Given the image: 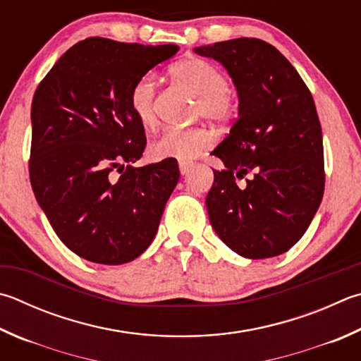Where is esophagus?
Listing matches in <instances>:
<instances>
[{"label": "esophagus", "mask_w": 361, "mask_h": 361, "mask_svg": "<svg viewBox=\"0 0 361 361\" xmlns=\"http://www.w3.org/2000/svg\"><path fill=\"white\" fill-rule=\"evenodd\" d=\"M192 167H194V164H191V162H180V172H181V175H186Z\"/></svg>", "instance_id": "34e87169"}]
</instances>
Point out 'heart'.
Wrapping results in <instances>:
<instances>
[{
	"label": "heart",
	"mask_w": 361,
	"mask_h": 361,
	"mask_svg": "<svg viewBox=\"0 0 361 361\" xmlns=\"http://www.w3.org/2000/svg\"><path fill=\"white\" fill-rule=\"evenodd\" d=\"M172 74L197 94L195 116H203L214 124H227L238 115V97L228 88L224 72L203 58H188L176 63ZM156 78L145 74L133 85L129 107L143 128L156 121ZM213 145V135L205 128L166 129L149 145V154L156 161L175 159L189 162Z\"/></svg>",
	"instance_id": "obj_1"
}]
</instances>
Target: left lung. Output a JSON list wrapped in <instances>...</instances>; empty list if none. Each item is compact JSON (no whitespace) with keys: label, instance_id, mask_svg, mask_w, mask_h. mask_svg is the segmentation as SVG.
Here are the masks:
<instances>
[{"label":"left lung","instance_id":"left-lung-1","mask_svg":"<svg viewBox=\"0 0 361 361\" xmlns=\"http://www.w3.org/2000/svg\"><path fill=\"white\" fill-rule=\"evenodd\" d=\"M195 54L224 64L240 97L231 134L212 153L226 169H213L209 222L243 257L289 251L310 227L325 189L322 128L311 91L289 60L262 39L214 42ZM243 178L247 185L238 187Z\"/></svg>","mask_w":361,"mask_h":361}]
</instances>
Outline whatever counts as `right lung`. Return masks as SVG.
<instances>
[{
  "instance_id": "obj_1",
  "label": "right lung",
  "mask_w": 361,
  "mask_h": 361,
  "mask_svg": "<svg viewBox=\"0 0 361 361\" xmlns=\"http://www.w3.org/2000/svg\"><path fill=\"white\" fill-rule=\"evenodd\" d=\"M178 50L87 37L37 85L31 188L58 238L78 257L126 264L158 232L180 169L175 159L133 167L147 135L130 112L129 93L137 78Z\"/></svg>"
}]
</instances>
